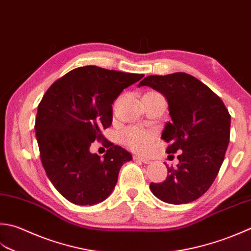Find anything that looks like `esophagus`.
<instances>
[{
	"label": "esophagus",
	"instance_id": "1",
	"mask_svg": "<svg viewBox=\"0 0 251 251\" xmlns=\"http://www.w3.org/2000/svg\"><path fill=\"white\" fill-rule=\"evenodd\" d=\"M134 159H135V160H137V161H140V162H142V163H145V164H149V163H151V161H150L149 159L145 158V156L135 155V156H134Z\"/></svg>",
	"mask_w": 251,
	"mask_h": 251
}]
</instances>
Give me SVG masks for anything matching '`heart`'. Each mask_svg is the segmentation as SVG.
I'll return each instance as SVG.
<instances>
[{
	"label": "heart",
	"instance_id": "heart-1",
	"mask_svg": "<svg viewBox=\"0 0 251 251\" xmlns=\"http://www.w3.org/2000/svg\"><path fill=\"white\" fill-rule=\"evenodd\" d=\"M145 96L162 97L161 93L156 91H148ZM123 138L130 149L137 152H145L150 148L154 136L151 131L139 128V127H128L123 132Z\"/></svg>",
	"mask_w": 251,
	"mask_h": 251
}]
</instances>
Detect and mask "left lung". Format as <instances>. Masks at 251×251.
Here are the masks:
<instances>
[{"label": "left lung", "instance_id": "obj_1", "mask_svg": "<svg viewBox=\"0 0 251 251\" xmlns=\"http://www.w3.org/2000/svg\"><path fill=\"white\" fill-rule=\"evenodd\" d=\"M160 91L169 103L172 122L166 123L162 139L168 153L179 163L168 165V177L150 184L156 198L172 204L189 203L200 198L217 177L226 152L230 115L220 97L186 73L151 75L139 83Z\"/></svg>", "mask_w": 251, "mask_h": 251}]
</instances>
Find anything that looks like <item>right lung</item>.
Masks as SVG:
<instances>
[{
    "mask_svg": "<svg viewBox=\"0 0 251 251\" xmlns=\"http://www.w3.org/2000/svg\"><path fill=\"white\" fill-rule=\"evenodd\" d=\"M144 74L78 67L54 81L38 105L36 137L47 176L64 198L79 205L106 199L131 154L102 135L112 124V103ZM95 140L107 145L105 158L90 152Z\"/></svg>",
    "mask_w": 251,
    "mask_h": 251,
    "instance_id": "obj_1",
    "label": "right lung"
}]
</instances>
